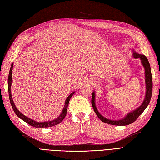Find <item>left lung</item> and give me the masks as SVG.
<instances>
[{
	"mask_svg": "<svg viewBox=\"0 0 160 160\" xmlns=\"http://www.w3.org/2000/svg\"><path fill=\"white\" fill-rule=\"evenodd\" d=\"M133 57L135 58H140L141 60L142 64H143L145 71V83H146V95L145 100L143 103L138 108L135 110L132 111V112L128 113L126 117L124 118L119 120H112L110 119H107L102 116L99 112L98 111L96 104H95V93H92V104L93 106V108L94 112H96L98 117L100 118L102 122H106L112 125H117V126H124V125H128L135 122V120L138 118V117L143 113V112L145 110V108L149 105L151 98H152V90H153V82H152V72H151V67L150 64L148 61V59L147 58L145 55L143 54H139L136 52L133 53Z\"/></svg>",
	"mask_w": 160,
	"mask_h": 160,
	"instance_id": "8db88e82",
	"label": "left lung"
}]
</instances>
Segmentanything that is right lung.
<instances>
[{"label": "right lung", "instance_id": "right-lung-1", "mask_svg": "<svg viewBox=\"0 0 160 160\" xmlns=\"http://www.w3.org/2000/svg\"><path fill=\"white\" fill-rule=\"evenodd\" d=\"M12 67H13V63L11 64V67L10 68V71H9V74H8V96H9V100H10V102L11 106L13 109L15 113L16 114V115L18 116L19 118H20L21 120H23V121H25V122H27L28 124H29V125H31L32 127H34L36 128H47V127H53L57 125L58 124H59L60 122H62L63 119L65 117V116L67 114V108H68V103H69L70 99L71 98V97L72 96V95L75 93V92H72L71 94H70L69 96H68V98L66 99L65 103H64V106L62 112H61V114L58 116L57 118H56L53 120H51V121H48V122H38L36 121H34V120L29 118L27 116H24L23 114H22L21 112L17 110V108H16L15 103L12 101V96H11V85L12 83Z\"/></svg>", "mask_w": 160, "mask_h": 160}]
</instances>
